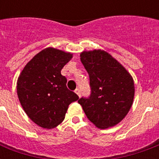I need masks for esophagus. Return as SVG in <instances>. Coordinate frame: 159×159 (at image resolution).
Listing matches in <instances>:
<instances>
[{
	"instance_id": "34e87169",
	"label": "esophagus",
	"mask_w": 159,
	"mask_h": 159,
	"mask_svg": "<svg viewBox=\"0 0 159 159\" xmlns=\"http://www.w3.org/2000/svg\"><path fill=\"white\" fill-rule=\"evenodd\" d=\"M75 93L78 96V97H81V92H80L79 88H77V89L75 90Z\"/></svg>"
}]
</instances>
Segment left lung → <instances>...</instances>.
Here are the masks:
<instances>
[{
    "mask_svg": "<svg viewBox=\"0 0 159 159\" xmlns=\"http://www.w3.org/2000/svg\"><path fill=\"white\" fill-rule=\"evenodd\" d=\"M81 61L88 72L92 93L78 101L86 116L99 129L113 127L133 105L134 82L125 67L105 50L82 51Z\"/></svg>",
    "mask_w": 159,
    "mask_h": 159,
    "instance_id": "obj_1",
    "label": "left lung"
}]
</instances>
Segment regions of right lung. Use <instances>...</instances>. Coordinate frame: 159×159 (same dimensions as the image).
Returning <instances> with one entry per match:
<instances>
[{"mask_svg": "<svg viewBox=\"0 0 159 159\" xmlns=\"http://www.w3.org/2000/svg\"><path fill=\"white\" fill-rule=\"evenodd\" d=\"M72 53L46 48L27 62L17 80V95L29 118L43 129H53L64 120L68 106L78 96L67 88L61 70Z\"/></svg>", "mask_w": 159, "mask_h": 159, "instance_id": "obj_1", "label": "right lung"}]
</instances>
